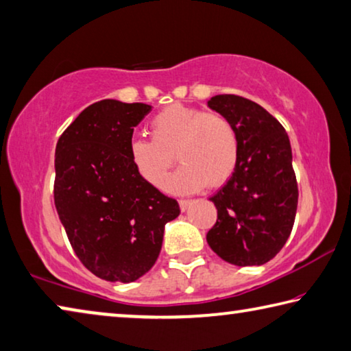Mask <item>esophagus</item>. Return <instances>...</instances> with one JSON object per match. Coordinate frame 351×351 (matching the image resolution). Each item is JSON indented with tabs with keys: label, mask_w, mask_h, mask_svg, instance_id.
Wrapping results in <instances>:
<instances>
[{
	"label": "esophagus",
	"mask_w": 351,
	"mask_h": 351,
	"mask_svg": "<svg viewBox=\"0 0 351 351\" xmlns=\"http://www.w3.org/2000/svg\"><path fill=\"white\" fill-rule=\"evenodd\" d=\"M179 205H180V210L182 211H186L188 206L191 205V200H189V199H180L179 200Z\"/></svg>",
	"instance_id": "esophagus-1"
}]
</instances>
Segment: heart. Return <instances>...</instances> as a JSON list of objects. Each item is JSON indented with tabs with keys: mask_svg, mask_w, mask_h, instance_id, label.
I'll return each mask as SVG.
<instances>
[{
	"mask_svg": "<svg viewBox=\"0 0 351 351\" xmlns=\"http://www.w3.org/2000/svg\"><path fill=\"white\" fill-rule=\"evenodd\" d=\"M149 130L152 140L138 136L129 143L130 163L149 185L162 186L176 158L182 166L166 182L172 193L221 186L237 169L239 136L221 113L172 104L155 114Z\"/></svg>",
	"mask_w": 351,
	"mask_h": 351,
	"instance_id": "b5f03b06",
	"label": "heart"
}]
</instances>
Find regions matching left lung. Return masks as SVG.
Wrapping results in <instances>:
<instances>
[{
    "instance_id": "1",
    "label": "left lung",
    "mask_w": 351,
    "mask_h": 351,
    "mask_svg": "<svg viewBox=\"0 0 351 351\" xmlns=\"http://www.w3.org/2000/svg\"><path fill=\"white\" fill-rule=\"evenodd\" d=\"M208 107L233 123L239 160L230 180L210 197L217 219L206 243L230 264L260 266L283 249L294 226L298 188L289 136L271 113L245 97L217 95Z\"/></svg>"
}]
</instances>
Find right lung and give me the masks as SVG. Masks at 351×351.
<instances>
[{
    "label": "right lung",
    "mask_w": 351,
    "mask_h": 351,
    "mask_svg": "<svg viewBox=\"0 0 351 351\" xmlns=\"http://www.w3.org/2000/svg\"><path fill=\"white\" fill-rule=\"evenodd\" d=\"M151 106L104 99L88 106L56 146L54 204L74 254L96 277L130 283L162 250L166 222L180 215L136 174L129 160L134 128Z\"/></svg>",
    "instance_id": "1"
}]
</instances>
